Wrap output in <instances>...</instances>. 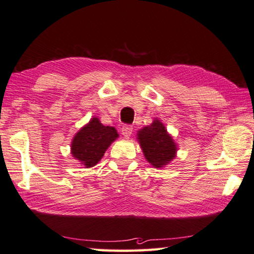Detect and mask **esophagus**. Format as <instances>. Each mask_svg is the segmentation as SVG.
Instances as JSON below:
<instances>
[{"instance_id":"esophagus-1","label":"esophagus","mask_w":254,"mask_h":254,"mask_svg":"<svg viewBox=\"0 0 254 254\" xmlns=\"http://www.w3.org/2000/svg\"><path fill=\"white\" fill-rule=\"evenodd\" d=\"M122 133H123V136L126 137V138L130 137L131 133H132V126H130V125L123 126L122 127Z\"/></svg>"}]
</instances>
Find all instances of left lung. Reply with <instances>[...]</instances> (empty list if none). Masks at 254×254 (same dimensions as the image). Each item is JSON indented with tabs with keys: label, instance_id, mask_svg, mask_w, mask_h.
Masks as SVG:
<instances>
[{
	"label": "left lung",
	"instance_id": "1",
	"mask_svg": "<svg viewBox=\"0 0 254 254\" xmlns=\"http://www.w3.org/2000/svg\"><path fill=\"white\" fill-rule=\"evenodd\" d=\"M137 136L145 158L155 168L165 167L176 157V142L164 124L158 119H155L150 126L141 128Z\"/></svg>",
	"mask_w": 254,
	"mask_h": 254
}]
</instances>
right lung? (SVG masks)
I'll use <instances>...</instances> for the list:
<instances>
[{
    "instance_id": "1",
    "label": "right lung",
    "mask_w": 254,
    "mask_h": 254,
    "mask_svg": "<svg viewBox=\"0 0 254 254\" xmlns=\"http://www.w3.org/2000/svg\"><path fill=\"white\" fill-rule=\"evenodd\" d=\"M116 138V129L104 126L97 117H94L74 136L70 146L71 155L86 168L94 167Z\"/></svg>"
}]
</instances>
